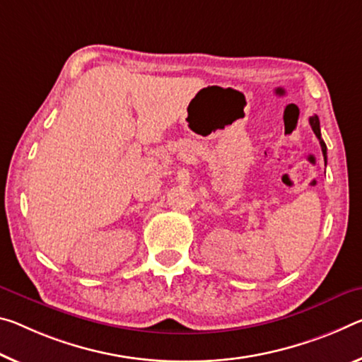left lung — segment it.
Returning <instances> with one entry per match:
<instances>
[{
	"label": "left lung",
	"mask_w": 362,
	"mask_h": 362,
	"mask_svg": "<svg viewBox=\"0 0 362 362\" xmlns=\"http://www.w3.org/2000/svg\"><path fill=\"white\" fill-rule=\"evenodd\" d=\"M309 124H311V127H313V130H314L315 136H317V139H319L320 148H322L324 159H327V146H325V143H324V140H322V136H320V124H319V117L315 116V114H314L313 117H309Z\"/></svg>",
	"instance_id": "obj_1"
}]
</instances>
